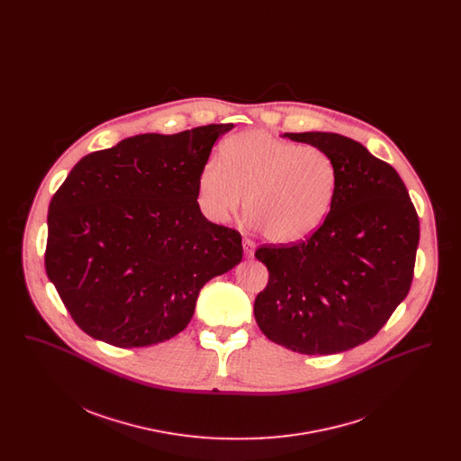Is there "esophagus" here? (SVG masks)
Segmentation results:
<instances>
[{
  "mask_svg": "<svg viewBox=\"0 0 461 461\" xmlns=\"http://www.w3.org/2000/svg\"><path fill=\"white\" fill-rule=\"evenodd\" d=\"M243 252L247 258H252L254 252H256V243L250 239H243Z\"/></svg>",
  "mask_w": 461,
  "mask_h": 461,
  "instance_id": "34e87169",
  "label": "esophagus"
}]
</instances>
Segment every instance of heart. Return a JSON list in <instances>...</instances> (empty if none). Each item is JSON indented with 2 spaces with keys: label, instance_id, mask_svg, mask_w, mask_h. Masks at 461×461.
Listing matches in <instances>:
<instances>
[{
  "label": "heart",
  "instance_id": "b5f03b06",
  "mask_svg": "<svg viewBox=\"0 0 461 461\" xmlns=\"http://www.w3.org/2000/svg\"><path fill=\"white\" fill-rule=\"evenodd\" d=\"M337 169L325 150L266 131L228 138L220 160L202 169L198 198L211 220L228 221L241 205L267 240L292 243L311 235L329 216Z\"/></svg>",
  "mask_w": 461,
  "mask_h": 461
}]
</instances>
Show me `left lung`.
Segmentation results:
<instances>
[{"mask_svg":"<svg viewBox=\"0 0 461 461\" xmlns=\"http://www.w3.org/2000/svg\"><path fill=\"white\" fill-rule=\"evenodd\" d=\"M325 150L337 169L329 216L306 240L261 245L269 280L254 303L264 335L301 354L368 342L410 292L420 221L394 167L337 132H285Z\"/></svg>","mask_w":461,"mask_h":461,"instance_id":"obj_1","label":"left lung"}]
</instances>
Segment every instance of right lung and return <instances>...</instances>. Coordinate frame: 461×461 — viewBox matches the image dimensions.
Here are the masks:
<instances>
[{"mask_svg": "<svg viewBox=\"0 0 461 461\" xmlns=\"http://www.w3.org/2000/svg\"><path fill=\"white\" fill-rule=\"evenodd\" d=\"M231 128L126 138L83 157L55 192L44 267L89 337L122 349L169 340L200 288L240 263V233L197 202L212 145Z\"/></svg>", "mask_w": 461, "mask_h": 461, "instance_id": "add662e5", "label": "right lung"}]
</instances>
